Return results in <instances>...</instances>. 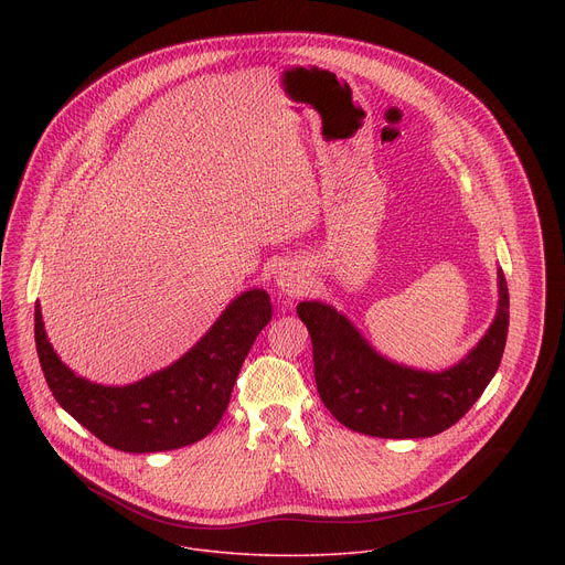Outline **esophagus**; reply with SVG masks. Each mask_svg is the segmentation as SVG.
<instances>
[{
    "label": "esophagus",
    "instance_id": "1",
    "mask_svg": "<svg viewBox=\"0 0 565 565\" xmlns=\"http://www.w3.org/2000/svg\"><path fill=\"white\" fill-rule=\"evenodd\" d=\"M275 284H277V290L279 295H286V297H297L306 290L308 281H306V275L299 266L295 264H286L279 268V273L275 275Z\"/></svg>",
    "mask_w": 565,
    "mask_h": 565
}]
</instances>
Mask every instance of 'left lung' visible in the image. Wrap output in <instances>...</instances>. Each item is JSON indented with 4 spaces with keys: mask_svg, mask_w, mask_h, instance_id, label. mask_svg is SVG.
<instances>
[{
    "mask_svg": "<svg viewBox=\"0 0 565 565\" xmlns=\"http://www.w3.org/2000/svg\"><path fill=\"white\" fill-rule=\"evenodd\" d=\"M297 315L312 340L319 397L344 427L375 438H429L456 425L499 371L510 292L499 270V310L490 331L467 358L438 373L382 358L329 303L301 301Z\"/></svg>",
    "mask_w": 565,
    "mask_h": 565,
    "instance_id": "left-lung-1",
    "label": "left lung"
}]
</instances>
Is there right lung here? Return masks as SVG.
Returning <instances> with one entry per match:
<instances>
[{"instance_id": "obj_1", "label": "right lung", "mask_w": 565, "mask_h": 565, "mask_svg": "<svg viewBox=\"0 0 565 565\" xmlns=\"http://www.w3.org/2000/svg\"><path fill=\"white\" fill-rule=\"evenodd\" d=\"M270 317L266 290L241 292L181 360L127 386L89 382L62 364L46 338L40 303L35 347L57 405L96 438L129 454L170 451L199 443L218 425L241 364Z\"/></svg>"}]
</instances>
